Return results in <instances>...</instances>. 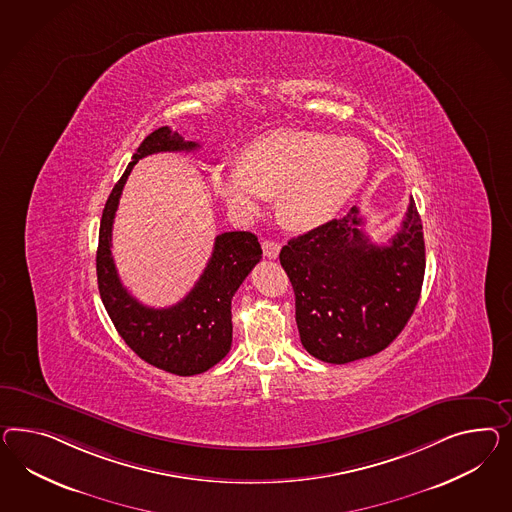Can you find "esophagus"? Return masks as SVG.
I'll return each mask as SVG.
<instances>
[{
  "label": "esophagus",
  "instance_id": "1",
  "mask_svg": "<svg viewBox=\"0 0 512 512\" xmlns=\"http://www.w3.org/2000/svg\"><path fill=\"white\" fill-rule=\"evenodd\" d=\"M279 251H281V244H279V242H276V240H263L264 257H268V259H277Z\"/></svg>",
  "mask_w": 512,
  "mask_h": 512
}]
</instances>
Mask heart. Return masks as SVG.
Segmentation results:
<instances>
[{
  "mask_svg": "<svg viewBox=\"0 0 512 512\" xmlns=\"http://www.w3.org/2000/svg\"><path fill=\"white\" fill-rule=\"evenodd\" d=\"M369 173L360 139L279 128L249 141L240 164L212 167L210 186L236 218H255L277 195V216L292 231L328 223Z\"/></svg>",
  "mask_w": 512,
  "mask_h": 512,
  "instance_id": "b5f03b06",
  "label": "heart"
}]
</instances>
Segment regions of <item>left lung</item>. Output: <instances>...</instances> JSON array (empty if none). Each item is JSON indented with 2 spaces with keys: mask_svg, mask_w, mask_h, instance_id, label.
Wrapping results in <instances>:
<instances>
[{
  "mask_svg": "<svg viewBox=\"0 0 512 512\" xmlns=\"http://www.w3.org/2000/svg\"><path fill=\"white\" fill-rule=\"evenodd\" d=\"M358 207L291 238L279 253L296 298L305 350L343 365L382 352L414 315L425 277L423 225L414 199L399 233L376 246Z\"/></svg>",
  "mask_w": 512,
  "mask_h": 512,
  "instance_id": "left-lung-1",
  "label": "left lung"
}]
</instances>
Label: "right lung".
Returning a JSON list of instances; mask_svg holds the SVG:
<instances>
[{"label": "right lung", "instance_id": "1", "mask_svg": "<svg viewBox=\"0 0 512 512\" xmlns=\"http://www.w3.org/2000/svg\"><path fill=\"white\" fill-rule=\"evenodd\" d=\"M195 149H199V143L184 141L169 126L143 139L123 177L111 190L98 233V291L115 330L141 360L179 376L205 373L231 350V300L253 266L261 261V244L248 231L216 236L212 257L194 289L179 304L154 309L139 304L123 287L111 257V229L126 179L141 158L156 152Z\"/></svg>", "mask_w": 512, "mask_h": 512}]
</instances>
